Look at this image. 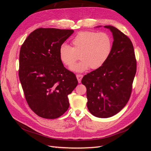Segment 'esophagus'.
<instances>
[{
	"label": "esophagus",
	"instance_id": "obj_1",
	"mask_svg": "<svg viewBox=\"0 0 151 151\" xmlns=\"http://www.w3.org/2000/svg\"><path fill=\"white\" fill-rule=\"evenodd\" d=\"M76 77H77V81H78V82H79V83H81L82 78H83V76L81 75V74H77V75H76Z\"/></svg>",
	"mask_w": 151,
	"mask_h": 151
}]
</instances>
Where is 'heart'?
<instances>
[{"instance_id": "obj_1", "label": "heart", "mask_w": 151, "mask_h": 151, "mask_svg": "<svg viewBox=\"0 0 151 151\" xmlns=\"http://www.w3.org/2000/svg\"><path fill=\"white\" fill-rule=\"evenodd\" d=\"M72 47L63 43L59 48V57L63 64L70 67L77 60L81 61L70 67L76 72L97 69L103 66L112 51V40L104 32L83 31L77 34L72 40Z\"/></svg>"}]
</instances>
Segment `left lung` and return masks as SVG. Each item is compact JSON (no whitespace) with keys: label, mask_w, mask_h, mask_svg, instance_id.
Here are the masks:
<instances>
[{"label":"left lung","mask_w":151,"mask_h":151,"mask_svg":"<svg viewBox=\"0 0 151 151\" xmlns=\"http://www.w3.org/2000/svg\"><path fill=\"white\" fill-rule=\"evenodd\" d=\"M104 28L113 35L111 53L103 66L85 75L81 81L87 89L89 112L103 118L116 115L129 101L137 70L131 40L115 27Z\"/></svg>","instance_id":"8db88e82"}]
</instances>
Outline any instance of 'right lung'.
<instances>
[{
    "mask_svg": "<svg viewBox=\"0 0 151 151\" xmlns=\"http://www.w3.org/2000/svg\"><path fill=\"white\" fill-rule=\"evenodd\" d=\"M73 33L72 29L38 28L21 47L19 80L29 108L40 117L55 119L69 107L68 95L78 81L63 66L59 48Z\"/></svg>",
    "mask_w": 151,
    "mask_h": 151,
    "instance_id": "add662e5",
    "label": "right lung"
}]
</instances>
